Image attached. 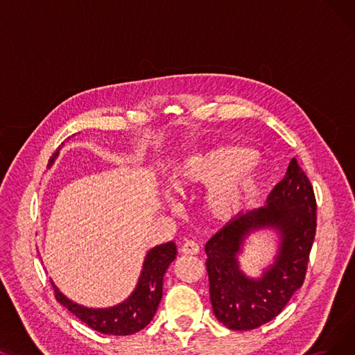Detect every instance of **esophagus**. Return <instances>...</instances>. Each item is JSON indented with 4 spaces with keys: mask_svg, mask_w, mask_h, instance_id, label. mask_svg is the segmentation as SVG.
Masks as SVG:
<instances>
[{
    "mask_svg": "<svg viewBox=\"0 0 355 355\" xmlns=\"http://www.w3.org/2000/svg\"><path fill=\"white\" fill-rule=\"evenodd\" d=\"M181 252L184 254H197L200 252V246L197 241L194 240H187L185 243L181 246Z\"/></svg>",
    "mask_w": 355,
    "mask_h": 355,
    "instance_id": "34e87169",
    "label": "esophagus"
}]
</instances>
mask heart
<instances>
[{
  "label": "heart",
  "instance_id": "obj_1",
  "mask_svg": "<svg viewBox=\"0 0 355 355\" xmlns=\"http://www.w3.org/2000/svg\"><path fill=\"white\" fill-rule=\"evenodd\" d=\"M257 157L252 149L217 146L184 158L173 173L177 191L207 189L204 207L221 223L233 221L246 210L259 191Z\"/></svg>",
  "mask_w": 355,
  "mask_h": 355
}]
</instances>
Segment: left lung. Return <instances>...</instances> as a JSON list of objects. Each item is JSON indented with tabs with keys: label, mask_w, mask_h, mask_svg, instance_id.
I'll list each match as a JSON object with an SVG mask.
<instances>
[{
	"label": "left lung",
	"mask_w": 355,
	"mask_h": 355,
	"mask_svg": "<svg viewBox=\"0 0 355 355\" xmlns=\"http://www.w3.org/2000/svg\"><path fill=\"white\" fill-rule=\"evenodd\" d=\"M279 234L275 262L260 278L239 269L236 256L254 231ZM316 232L312 184L295 158L262 207L241 213L206 243L210 301L216 318L229 329L248 331L272 321L305 281Z\"/></svg>",
	"instance_id": "obj_1"
}]
</instances>
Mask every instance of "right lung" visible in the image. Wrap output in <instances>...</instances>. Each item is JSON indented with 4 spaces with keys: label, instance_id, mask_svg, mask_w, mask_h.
<instances>
[{
    "label": "right lung",
    "instance_id": "right-lung-1",
    "mask_svg": "<svg viewBox=\"0 0 355 355\" xmlns=\"http://www.w3.org/2000/svg\"><path fill=\"white\" fill-rule=\"evenodd\" d=\"M59 151L53 154L49 166L54 162ZM177 254L174 241L153 248L146 253L138 285L129 297L110 308H86L66 297L51 281L58 302L67 308L74 316L92 329L107 335H130L144 329L157 312L162 297L164 275Z\"/></svg>",
    "mask_w": 355,
    "mask_h": 355
}]
</instances>
